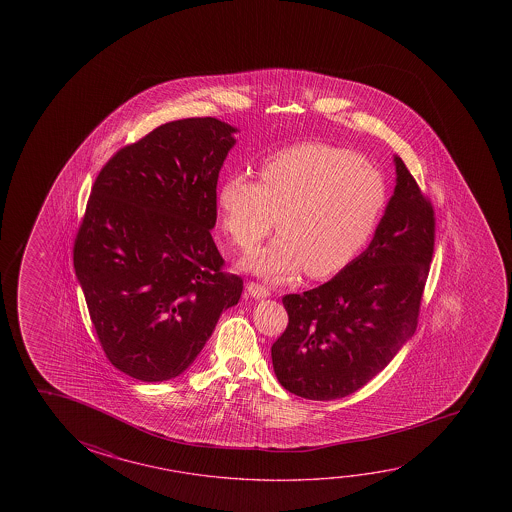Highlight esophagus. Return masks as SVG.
I'll list each match as a JSON object with an SVG mask.
<instances>
[{
	"label": "esophagus",
	"instance_id": "esophagus-1",
	"mask_svg": "<svg viewBox=\"0 0 512 512\" xmlns=\"http://www.w3.org/2000/svg\"><path fill=\"white\" fill-rule=\"evenodd\" d=\"M246 289H248V293L252 294L253 298H268L269 294H271L269 287L257 284V282H248Z\"/></svg>",
	"mask_w": 512,
	"mask_h": 512
}]
</instances>
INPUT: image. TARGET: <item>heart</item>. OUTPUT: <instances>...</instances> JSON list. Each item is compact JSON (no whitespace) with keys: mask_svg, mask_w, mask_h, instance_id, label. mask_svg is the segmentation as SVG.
<instances>
[{"mask_svg":"<svg viewBox=\"0 0 512 512\" xmlns=\"http://www.w3.org/2000/svg\"><path fill=\"white\" fill-rule=\"evenodd\" d=\"M259 180L228 176L219 185L218 207L223 230L244 252L277 223L280 234L244 260L269 280L302 268L312 278L336 275L368 243L389 200L386 175L375 164L332 144L277 151L260 164Z\"/></svg>","mask_w":512,"mask_h":512,"instance_id":"1","label":"heart"}]
</instances>
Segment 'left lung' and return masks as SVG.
<instances>
[{
	"label": "left lung",
	"instance_id": "left-lung-1",
	"mask_svg": "<svg viewBox=\"0 0 512 512\" xmlns=\"http://www.w3.org/2000/svg\"><path fill=\"white\" fill-rule=\"evenodd\" d=\"M396 187L366 252L336 277L282 298L289 323L271 346L278 382L337 400L377 377L418 327L436 241V210L400 157Z\"/></svg>",
	"mask_w": 512,
	"mask_h": 512
}]
</instances>
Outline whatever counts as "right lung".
Segmentation results:
<instances>
[{
  "mask_svg": "<svg viewBox=\"0 0 512 512\" xmlns=\"http://www.w3.org/2000/svg\"><path fill=\"white\" fill-rule=\"evenodd\" d=\"M234 132L216 118L171 121L94 180L73 262L103 353L128 377H178L241 298L243 278L223 271L210 235Z\"/></svg>",
  "mask_w": 512,
  "mask_h": 512,
  "instance_id": "1",
  "label": "right lung"
}]
</instances>
